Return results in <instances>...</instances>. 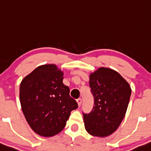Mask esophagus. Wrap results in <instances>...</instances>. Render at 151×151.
Returning <instances> with one entry per match:
<instances>
[{"label": "esophagus", "instance_id": "34e87169", "mask_svg": "<svg viewBox=\"0 0 151 151\" xmlns=\"http://www.w3.org/2000/svg\"><path fill=\"white\" fill-rule=\"evenodd\" d=\"M77 102L78 106L80 107L81 105V103H82V101H81V99H78L77 100Z\"/></svg>", "mask_w": 151, "mask_h": 151}]
</instances>
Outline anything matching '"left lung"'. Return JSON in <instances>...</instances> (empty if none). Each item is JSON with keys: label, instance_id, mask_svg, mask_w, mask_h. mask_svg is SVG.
<instances>
[{"label": "left lung", "instance_id": "obj_1", "mask_svg": "<svg viewBox=\"0 0 151 151\" xmlns=\"http://www.w3.org/2000/svg\"><path fill=\"white\" fill-rule=\"evenodd\" d=\"M89 86L95 105L89 114H83L85 129L93 137H108L124 119L132 88L117 71L103 67L91 73Z\"/></svg>", "mask_w": 151, "mask_h": 151}]
</instances>
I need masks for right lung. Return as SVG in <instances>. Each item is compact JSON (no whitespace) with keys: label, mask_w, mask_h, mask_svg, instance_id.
I'll list each match as a JSON object with an SVG mask.
<instances>
[{"label":"right lung","mask_w":151,"mask_h":151,"mask_svg":"<svg viewBox=\"0 0 151 151\" xmlns=\"http://www.w3.org/2000/svg\"><path fill=\"white\" fill-rule=\"evenodd\" d=\"M63 72L55 64L39 66L22 80L19 101L25 119L38 135L51 137L65 128L72 110L77 108L63 83Z\"/></svg>","instance_id":"obj_1"}]
</instances>
